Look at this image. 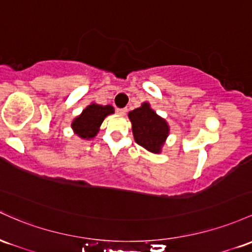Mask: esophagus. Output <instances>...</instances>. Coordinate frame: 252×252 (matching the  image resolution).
<instances>
[{"label": "esophagus", "mask_w": 252, "mask_h": 252, "mask_svg": "<svg viewBox=\"0 0 252 252\" xmlns=\"http://www.w3.org/2000/svg\"><path fill=\"white\" fill-rule=\"evenodd\" d=\"M126 112H127L126 108H117V113L120 115H125Z\"/></svg>", "instance_id": "esophagus-1"}]
</instances>
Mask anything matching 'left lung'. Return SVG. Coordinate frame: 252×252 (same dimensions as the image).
Segmentation results:
<instances>
[{"mask_svg":"<svg viewBox=\"0 0 252 252\" xmlns=\"http://www.w3.org/2000/svg\"><path fill=\"white\" fill-rule=\"evenodd\" d=\"M134 140L150 152L158 154L169 134V126L165 120L158 117L150 108L149 103H143L139 108L129 112Z\"/></svg>","mask_w":252,"mask_h":252,"instance_id":"left-lung-1","label":"left lung"}]
</instances>
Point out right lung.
<instances>
[{
  "label": "right lung",
  "instance_id": "obj_1",
  "mask_svg": "<svg viewBox=\"0 0 252 252\" xmlns=\"http://www.w3.org/2000/svg\"><path fill=\"white\" fill-rule=\"evenodd\" d=\"M112 113H114V108L109 104L102 106V104L92 103L82 112L80 117L73 120L71 126L73 131L81 138L90 139L97 134L98 127L102 124L103 119Z\"/></svg>",
  "mask_w": 252,
  "mask_h": 252
}]
</instances>
